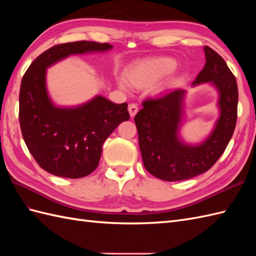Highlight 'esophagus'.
<instances>
[{"mask_svg": "<svg viewBox=\"0 0 256 256\" xmlns=\"http://www.w3.org/2000/svg\"><path fill=\"white\" fill-rule=\"evenodd\" d=\"M138 108L136 104H135V103H131V104L128 106V113L131 118H134L135 114L138 113Z\"/></svg>", "mask_w": 256, "mask_h": 256, "instance_id": "1", "label": "esophagus"}]
</instances>
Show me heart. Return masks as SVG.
I'll list each match as a JSON object with an SVG mask.
<instances>
[{
    "instance_id": "obj_1",
    "label": "heart",
    "mask_w": 256,
    "mask_h": 256,
    "mask_svg": "<svg viewBox=\"0 0 256 256\" xmlns=\"http://www.w3.org/2000/svg\"><path fill=\"white\" fill-rule=\"evenodd\" d=\"M176 68V62L172 58L156 57L144 59L132 64L125 70V80L118 79V86L120 89L128 90V84L136 89H148L153 86L157 81H160L166 74L172 72ZM170 84V81H166L157 86V90L162 91Z\"/></svg>"
}]
</instances>
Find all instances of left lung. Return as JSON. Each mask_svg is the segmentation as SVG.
Wrapping results in <instances>:
<instances>
[{
  "label": "left lung",
  "mask_w": 256,
  "mask_h": 256,
  "mask_svg": "<svg viewBox=\"0 0 256 256\" xmlns=\"http://www.w3.org/2000/svg\"><path fill=\"white\" fill-rule=\"evenodd\" d=\"M204 52L206 64L192 86L209 82L218 92L219 118L208 136L197 144L182 138L184 89L144 101V108L134 118L144 167L162 180H184L210 170L234 132L238 98L236 77L219 54L208 46Z\"/></svg>",
  "instance_id": "1"
}]
</instances>
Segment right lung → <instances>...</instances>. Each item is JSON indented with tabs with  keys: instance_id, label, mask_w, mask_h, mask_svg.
Returning a JSON list of instances; mask_svg holds the SVG:
<instances>
[{
	"instance_id": "right-lung-1",
	"label": "right lung",
	"mask_w": 256,
	"mask_h": 256,
	"mask_svg": "<svg viewBox=\"0 0 256 256\" xmlns=\"http://www.w3.org/2000/svg\"><path fill=\"white\" fill-rule=\"evenodd\" d=\"M112 48L108 42L88 40L54 46L30 64L22 79V134L37 164L52 175L72 179L88 176L99 164L104 140L130 114L128 103L116 104L100 94L76 106H56L47 90V68L69 56Z\"/></svg>"
}]
</instances>
